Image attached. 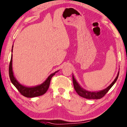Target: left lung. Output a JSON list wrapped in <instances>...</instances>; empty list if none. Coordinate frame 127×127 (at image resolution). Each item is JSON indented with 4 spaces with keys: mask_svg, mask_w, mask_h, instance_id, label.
Returning <instances> with one entry per match:
<instances>
[{
    "mask_svg": "<svg viewBox=\"0 0 127 127\" xmlns=\"http://www.w3.org/2000/svg\"><path fill=\"white\" fill-rule=\"evenodd\" d=\"M119 72H118V74L116 76V78H115V79L114 80V81L112 82V83L110 85V86H109L106 89L98 92H88V91L84 90V89H82V87L80 86L79 84L78 83V82L76 81V80L74 78V76L72 75L73 85H74L75 90L78 95L81 96V97L85 98H87V99H100L101 98H102L103 96H105V94L108 92V91L110 90V88L113 86V85L115 83V82H116L118 78V76H119Z\"/></svg>",
    "mask_w": 127,
    "mask_h": 127,
    "instance_id": "8db88e82",
    "label": "left lung"
}]
</instances>
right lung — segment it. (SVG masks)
Returning <instances> with one entry per match:
<instances>
[{
  "label": "right lung",
  "instance_id": "1",
  "mask_svg": "<svg viewBox=\"0 0 127 127\" xmlns=\"http://www.w3.org/2000/svg\"><path fill=\"white\" fill-rule=\"evenodd\" d=\"M12 48H13V46H12ZM12 57L11 55V58L9 64V69H8L10 79L11 80V83L13 84L14 86L17 89V90L19 91V93H20L22 95H24L26 97H37V96L43 95L44 94H45L46 92V91L48 90V88H49L50 82H51V80L52 79V76L53 75H55V73L58 72L59 71H56L55 72L50 75L48 76L47 79H46V81L44 82L43 83L41 84V85L32 87H25L22 86V85H21L20 83H19V82L17 81V79H16L15 78L14 76L12 68Z\"/></svg>",
  "mask_w": 127,
  "mask_h": 127
}]
</instances>
